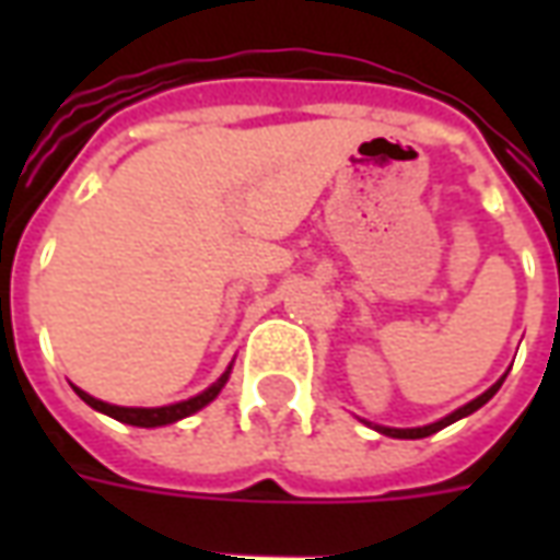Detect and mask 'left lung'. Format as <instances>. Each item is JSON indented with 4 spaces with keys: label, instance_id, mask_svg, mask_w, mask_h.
Instances as JSON below:
<instances>
[{
    "label": "left lung",
    "instance_id": "obj_1",
    "mask_svg": "<svg viewBox=\"0 0 560 560\" xmlns=\"http://www.w3.org/2000/svg\"><path fill=\"white\" fill-rule=\"evenodd\" d=\"M504 377H506V375H504ZM504 377H501L498 384H492V387L486 389L482 396H477V399L468 401V405H462L458 411H453V413H450V417H444V420L429 422V425H420V429H389V425H375V429H377V432H381V434H387V438H411V441H413V438H429V434H434V432H441V429H446L450 422H456V420H462V417H468V413L480 411L482 405H486V401L492 399L494 393L501 389V384H504Z\"/></svg>",
    "mask_w": 560,
    "mask_h": 560
}]
</instances>
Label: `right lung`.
<instances>
[{
	"label": "right lung",
	"instance_id": "1",
	"mask_svg": "<svg viewBox=\"0 0 560 560\" xmlns=\"http://www.w3.org/2000/svg\"><path fill=\"white\" fill-rule=\"evenodd\" d=\"M228 377H231V365H228V372L212 384L209 389H203V393H197L195 399H185V401H176V405H164V408H119V405H107V401L95 399V396H90V393H83V389H78V396L90 408H95V411L107 413V417H114V420L119 422H128V425H140V429H155V425H171V422L183 420V417H191V413H197L200 408H207L209 401L215 399L221 393V387L228 384Z\"/></svg>",
	"mask_w": 560,
	"mask_h": 560
}]
</instances>
